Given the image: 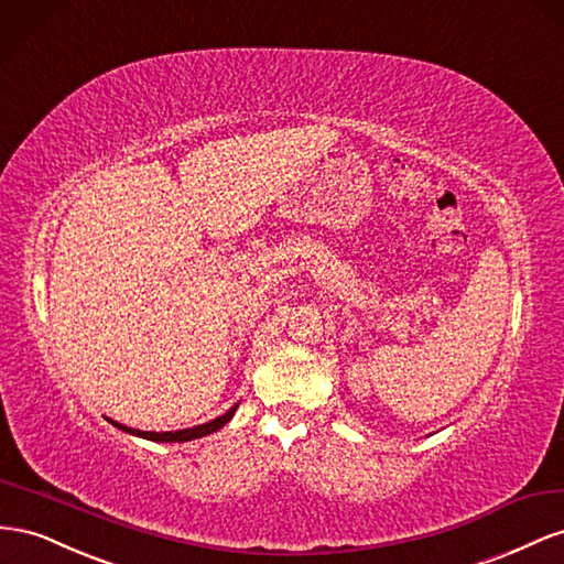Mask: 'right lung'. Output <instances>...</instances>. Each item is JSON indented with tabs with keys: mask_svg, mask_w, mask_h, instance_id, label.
<instances>
[{
	"mask_svg": "<svg viewBox=\"0 0 564 564\" xmlns=\"http://www.w3.org/2000/svg\"><path fill=\"white\" fill-rule=\"evenodd\" d=\"M238 404L231 406L227 413L215 417V421L205 423V425H196V427H188V430H176V432H143V430H134V427H127V425H120L116 421H110L116 427H120L122 432H130V434H137V437H143V440H153V442H188V440H198V437H205V434L210 432H217L219 427L227 425L231 421V415L236 413Z\"/></svg>",
	"mask_w": 564,
	"mask_h": 564,
	"instance_id": "add662e5",
	"label": "right lung"
}]
</instances>
